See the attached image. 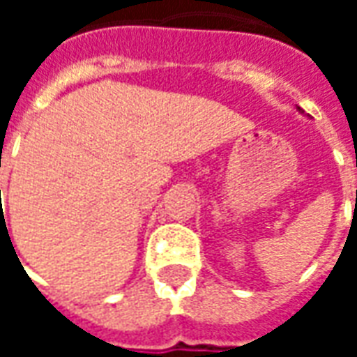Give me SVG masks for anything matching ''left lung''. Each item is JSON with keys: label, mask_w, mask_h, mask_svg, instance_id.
<instances>
[{"label": "left lung", "mask_w": 357, "mask_h": 357, "mask_svg": "<svg viewBox=\"0 0 357 357\" xmlns=\"http://www.w3.org/2000/svg\"><path fill=\"white\" fill-rule=\"evenodd\" d=\"M298 109H300V108H298Z\"/></svg>", "instance_id": "1"}]
</instances>
